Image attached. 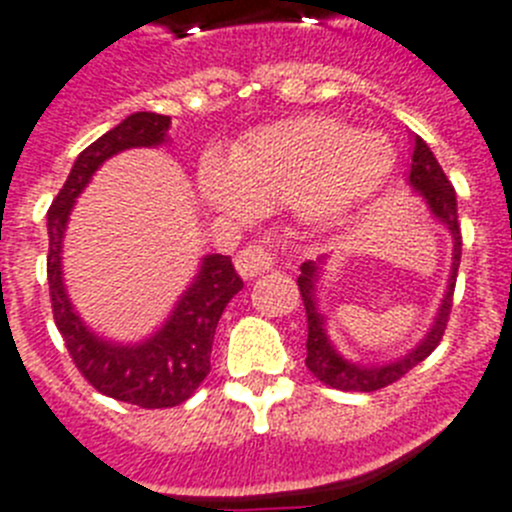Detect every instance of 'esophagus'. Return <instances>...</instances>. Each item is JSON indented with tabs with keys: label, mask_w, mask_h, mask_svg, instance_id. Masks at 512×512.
<instances>
[{
	"label": "esophagus",
	"mask_w": 512,
	"mask_h": 512,
	"mask_svg": "<svg viewBox=\"0 0 512 512\" xmlns=\"http://www.w3.org/2000/svg\"><path fill=\"white\" fill-rule=\"evenodd\" d=\"M271 264H274V256L264 246H246L235 256V269L243 279L259 277L261 271L271 269Z\"/></svg>",
	"instance_id": "esophagus-1"
}]
</instances>
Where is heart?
<instances>
[{
    "label": "heart",
    "instance_id": "heart-1",
    "mask_svg": "<svg viewBox=\"0 0 512 512\" xmlns=\"http://www.w3.org/2000/svg\"><path fill=\"white\" fill-rule=\"evenodd\" d=\"M392 161L395 151L382 133L333 117H289L248 133L228 161L207 156L200 194L210 210L233 220L292 205L310 223L336 225L372 200Z\"/></svg>",
    "mask_w": 512,
    "mask_h": 512
}]
</instances>
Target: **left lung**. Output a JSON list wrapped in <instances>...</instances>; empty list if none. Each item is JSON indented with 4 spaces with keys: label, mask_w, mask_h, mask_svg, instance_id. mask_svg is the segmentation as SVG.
<instances>
[{
    "label": "left lung",
    "mask_w": 512,
    "mask_h": 512,
    "mask_svg": "<svg viewBox=\"0 0 512 512\" xmlns=\"http://www.w3.org/2000/svg\"><path fill=\"white\" fill-rule=\"evenodd\" d=\"M408 184L413 189L415 197L425 202L428 212L433 215L438 225L449 230L451 235V271L449 282H446V292L441 297L436 315H433L431 328L425 330V336L415 343L410 351L392 361H354L343 356L338 346L333 343L328 333V318L323 315L318 305V284L323 279L325 264L328 256H320L315 261H305L300 266V295L302 305L307 312V369L318 382L328 384L333 390L343 392H374L382 390L402 374L410 372L413 366H418L425 356H431L433 348L441 341L446 323H449L451 312V297H454L456 271H459L461 261V230H459V215H456V192L449 184L443 169L438 166L436 156L428 148L420 135H413V161H410Z\"/></svg>",
    "instance_id": "8db88e82"
}]
</instances>
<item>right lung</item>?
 Here are the masks:
<instances>
[{"label":"right lung","instance_id":"add662e5","mask_svg":"<svg viewBox=\"0 0 512 512\" xmlns=\"http://www.w3.org/2000/svg\"><path fill=\"white\" fill-rule=\"evenodd\" d=\"M171 117L133 112L120 125L79 153L69 179L48 210V287L53 318L71 359L94 390L138 408H174L197 392L210 374L217 320L243 289L230 256L207 253L169 318L140 341H112L84 323L63 282V238L69 217L104 161L130 148H161L169 143Z\"/></svg>","mask_w":512,"mask_h":512}]
</instances>
